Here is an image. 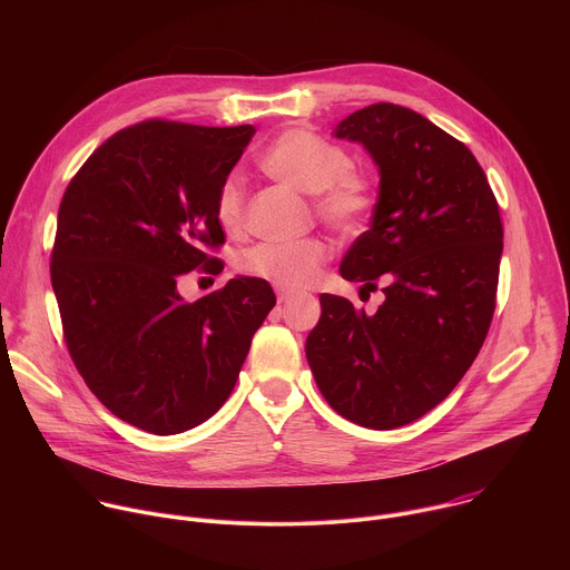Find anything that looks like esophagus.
I'll use <instances>...</instances> for the list:
<instances>
[{"instance_id":"obj_1","label":"esophagus","mask_w":570,"mask_h":570,"mask_svg":"<svg viewBox=\"0 0 570 570\" xmlns=\"http://www.w3.org/2000/svg\"><path fill=\"white\" fill-rule=\"evenodd\" d=\"M293 299V293L291 291H284V288H277V302L279 304H286Z\"/></svg>"}]
</instances>
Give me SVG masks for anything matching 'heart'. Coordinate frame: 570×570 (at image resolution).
<instances>
[{
    "instance_id": "b5f03b06",
    "label": "heart",
    "mask_w": 570,
    "mask_h": 570,
    "mask_svg": "<svg viewBox=\"0 0 570 570\" xmlns=\"http://www.w3.org/2000/svg\"><path fill=\"white\" fill-rule=\"evenodd\" d=\"M262 169L302 194H315L313 209L322 223L336 232H358L379 205V187L367 169L352 167L347 150L306 128L284 130L264 153ZM216 223L236 234L246 227V187L227 176L214 200ZM330 246L322 238L264 240L246 248L236 268L277 288L295 291L308 286L330 262Z\"/></svg>"
}]
</instances>
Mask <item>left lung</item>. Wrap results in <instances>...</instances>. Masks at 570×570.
I'll list each match as a JSON object with an SVG mask.
<instances>
[{
  "mask_svg": "<svg viewBox=\"0 0 570 570\" xmlns=\"http://www.w3.org/2000/svg\"><path fill=\"white\" fill-rule=\"evenodd\" d=\"M336 137L361 141L381 187L372 227L341 264L374 315L322 293L306 338L315 383L345 420L390 431L433 411L475 361L497 308L503 223L473 153L415 110L374 104Z\"/></svg>",
  "mask_w": 570,
  "mask_h": 570,
  "instance_id": "8db88e82",
  "label": "left lung"
}]
</instances>
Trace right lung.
<instances>
[{"instance_id":"1","label":"right lung","mask_w":570,"mask_h":570,"mask_svg":"<svg viewBox=\"0 0 570 570\" xmlns=\"http://www.w3.org/2000/svg\"><path fill=\"white\" fill-rule=\"evenodd\" d=\"M255 126L148 119L106 139L65 189L51 286L69 356L119 420L176 435L229 396L255 332L275 306L268 282L229 279L185 302L178 279L218 275L220 183Z\"/></svg>"}]
</instances>
